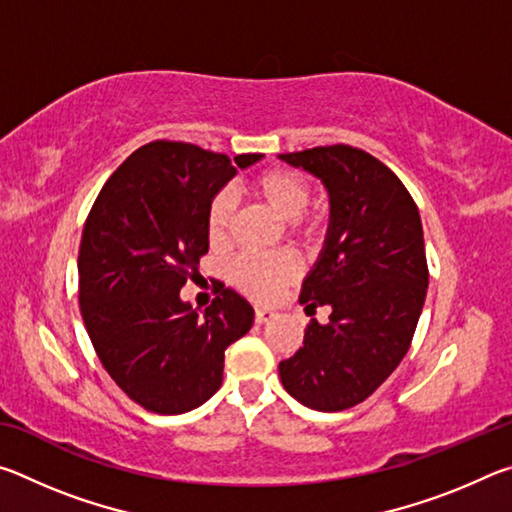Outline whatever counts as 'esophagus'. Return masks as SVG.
I'll list each match as a JSON object with an SVG mask.
<instances>
[{"label":"esophagus","instance_id":"34e87169","mask_svg":"<svg viewBox=\"0 0 512 512\" xmlns=\"http://www.w3.org/2000/svg\"><path fill=\"white\" fill-rule=\"evenodd\" d=\"M275 316V311H271V309H266V307H257L255 309V320L259 325L262 323H268V320H271Z\"/></svg>","mask_w":512,"mask_h":512}]
</instances>
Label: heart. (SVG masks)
Instances as JSON below:
<instances>
[{
	"mask_svg": "<svg viewBox=\"0 0 512 512\" xmlns=\"http://www.w3.org/2000/svg\"><path fill=\"white\" fill-rule=\"evenodd\" d=\"M250 192L275 216H280L282 221H289L291 230L302 239H311L316 235V221L300 216L307 210L311 196L307 180L300 173L287 169L262 171L250 183ZM232 212H235V203L225 192L216 194L210 205H207L205 232L212 244L219 246L228 239ZM296 273L298 262L291 253H275L266 257L239 255L228 271L230 282L253 298L273 296L282 284L293 280Z\"/></svg>",
	"mask_w": 512,
	"mask_h": 512,
	"instance_id": "1",
	"label": "heart"
}]
</instances>
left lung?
Returning <instances> with one entry per match:
<instances>
[{"instance_id": "left-lung-1", "label": "left lung", "mask_w": 512, "mask_h": 512, "mask_svg": "<svg viewBox=\"0 0 512 512\" xmlns=\"http://www.w3.org/2000/svg\"><path fill=\"white\" fill-rule=\"evenodd\" d=\"M320 180L329 198L323 248L300 291L325 325L280 363L291 397L314 411H343L372 395L409 352L429 287L420 212L400 178L361 149L336 144L277 155Z\"/></svg>"}]
</instances>
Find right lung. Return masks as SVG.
Here are the masks:
<instances>
[{
    "label": "right lung",
    "mask_w": 512,
    "mask_h": 512,
    "mask_svg": "<svg viewBox=\"0 0 512 512\" xmlns=\"http://www.w3.org/2000/svg\"><path fill=\"white\" fill-rule=\"evenodd\" d=\"M264 155L230 162L185 142H151L112 173L85 221L79 300L103 368L131 400L187 413L219 391L223 357L255 309L223 287L205 311L180 298L210 239L207 205Z\"/></svg>",
    "instance_id": "right-lung-1"
}]
</instances>
